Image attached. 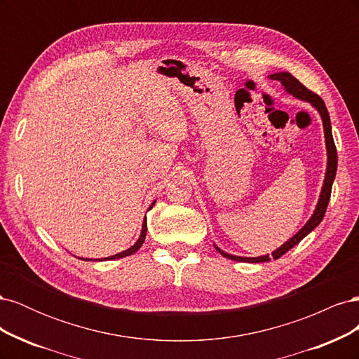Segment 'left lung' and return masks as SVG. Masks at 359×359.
<instances>
[{"mask_svg": "<svg viewBox=\"0 0 359 359\" xmlns=\"http://www.w3.org/2000/svg\"><path fill=\"white\" fill-rule=\"evenodd\" d=\"M271 79L278 81L281 82V85L285 86V90L295 95L297 99L301 100H306L310 102L316 109L319 111L320 116H322V121H323V130H325V142H327V151H328V168H327V175H325V182H323V187H322V193H320V199L318 202L316 210H314V214L311 215V219L306 223V226L302 227V229L293 236L287 243H285L280 248H277L276 252H273V259H278L283 256L285 253H287L292 247H295L302 238H306L314 227L319 226V223L322 222L325 212H327L328 208V202L331 198V189H332V182L335 178V172H337V148L334 144V139H332V130H331V121H330V114L327 106H325V102L320 99L318 94H314L313 91H310L307 86H304L297 78H293V76L287 72H280V73H274L269 76ZM217 252H219L222 256L227 257V259H232L236 260V262H268L269 256H259V257H241V256H233L229 253H224L223 250H220L219 247H215Z\"/></svg>", "mask_w": 359, "mask_h": 359, "instance_id": "1", "label": "left lung"}]
</instances>
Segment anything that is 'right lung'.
Wrapping results in <instances>:
<instances>
[{
    "label": "right lung",
    "instance_id": "1",
    "mask_svg": "<svg viewBox=\"0 0 359 359\" xmlns=\"http://www.w3.org/2000/svg\"><path fill=\"white\" fill-rule=\"evenodd\" d=\"M153 205H154V203H153ZM145 236H147V219L144 220V224H142V232H140L139 240L136 241V244H135V245H132V247H130V248L124 250L123 253L114 255V256H111V257H106V259H103V260H112V259H119V257H126V256H130V255L136 253L137 250H139L140 247H142V244H144V241H145ZM86 260H91V259H86Z\"/></svg>",
    "mask_w": 359,
    "mask_h": 359
}]
</instances>
